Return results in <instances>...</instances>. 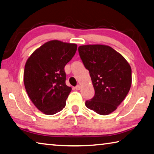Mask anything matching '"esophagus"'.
<instances>
[{"label":"esophagus","instance_id":"esophagus-1","mask_svg":"<svg viewBox=\"0 0 154 154\" xmlns=\"http://www.w3.org/2000/svg\"><path fill=\"white\" fill-rule=\"evenodd\" d=\"M75 89H76V90H78V91H79V90H80V85H77V86L75 87Z\"/></svg>","mask_w":154,"mask_h":154}]
</instances>
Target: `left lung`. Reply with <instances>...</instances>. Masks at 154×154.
<instances>
[{"instance_id":"8db88e82","label":"left lung","mask_w":154,"mask_h":154,"mask_svg":"<svg viewBox=\"0 0 154 154\" xmlns=\"http://www.w3.org/2000/svg\"><path fill=\"white\" fill-rule=\"evenodd\" d=\"M80 57L91 78L95 95L86 106L102 115L117 109L130 89L132 69L124 57L110 46L101 44L79 47Z\"/></svg>"}]
</instances>
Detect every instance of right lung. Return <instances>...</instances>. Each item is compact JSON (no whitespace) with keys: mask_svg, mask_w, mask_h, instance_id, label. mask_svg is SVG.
Returning <instances> with one entry per match:
<instances>
[{"mask_svg":"<svg viewBox=\"0 0 154 154\" xmlns=\"http://www.w3.org/2000/svg\"><path fill=\"white\" fill-rule=\"evenodd\" d=\"M77 45L51 40L32 52L26 62L24 83L37 109L54 115L63 109L72 88L65 85L64 67L72 59Z\"/></svg>","mask_w":154,"mask_h":154,"instance_id":"right-lung-1","label":"right lung"}]
</instances>
